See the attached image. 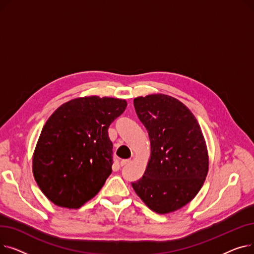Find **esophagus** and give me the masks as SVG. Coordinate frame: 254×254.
Here are the masks:
<instances>
[{"label":"esophagus","mask_w":254,"mask_h":254,"mask_svg":"<svg viewBox=\"0 0 254 254\" xmlns=\"http://www.w3.org/2000/svg\"><path fill=\"white\" fill-rule=\"evenodd\" d=\"M129 162H130V159H122V161H120V166H125V165L128 164Z\"/></svg>","instance_id":"obj_1"}]
</instances>
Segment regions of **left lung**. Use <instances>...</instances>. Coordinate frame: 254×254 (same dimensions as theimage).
Instances as JSON below:
<instances>
[{"label": "left lung", "instance_id": "obj_1", "mask_svg": "<svg viewBox=\"0 0 254 254\" xmlns=\"http://www.w3.org/2000/svg\"><path fill=\"white\" fill-rule=\"evenodd\" d=\"M134 106L148 131L151 154L143 177L131 186L152 211L174 212L197 194L208 174L201 127L188 107L167 95L138 97Z\"/></svg>", "mask_w": 254, "mask_h": 254}]
</instances>
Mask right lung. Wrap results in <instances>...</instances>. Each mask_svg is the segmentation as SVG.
Segmentation results:
<instances>
[{"label": "right lung", "mask_w": 254, "mask_h": 254, "mask_svg": "<svg viewBox=\"0 0 254 254\" xmlns=\"http://www.w3.org/2000/svg\"><path fill=\"white\" fill-rule=\"evenodd\" d=\"M127 101L97 96L63 104L48 118L33 156V174L57 206L77 209L95 196L112 173L109 126Z\"/></svg>", "instance_id": "add662e5"}]
</instances>
